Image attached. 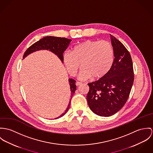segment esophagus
<instances>
[{"instance_id": "obj_1", "label": "esophagus", "mask_w": 153, "mask_h": 153, "mask_svg": "<svg viewBox=\"0 0 153 153\" xmlns=\"http://www.w3.org/2000/svg\"><path fill=\"white\" fill-rule=\"evenodd\" d=\"M82 85V83H80V82H77L76 83V85H77V86H79V85Z\"/></svg>"}]
</instances>
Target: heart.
<instances>
[{
    "mask_svg": "<svg viewBox=\"0 0 153 153\" xmlns=\"http://www.w3.org/2000/svg\"><path fill=\"white\" fill-rule=\"evenodd\" d=\"M114 60L112 45L105 40H87L76 45L70 53L63 56L64 64L68 73L74 75L80 63L79 77L85 80L99 79L104 76L111 68Z\"/></svg>",
    "mask_w": 153,
    "mask_h": 153,
    "instance_id": "heart-1",
    "label": "heart"
}]
</instances>
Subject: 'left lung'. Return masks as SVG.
Segmentation results:
<instances>
[{
	"label": "left lung",
	"mask_w": 153,
	"mask_h": 153,
	"mask_svg": "<svg viewBox=\"0 0 153 153\" xmlns=\"http://www.w3.org/2000/svg\"><path fill=\"white\" fill-rule=\"evenodd\" d=\"M114 59L108 72L88 84L87 100L90 110L102 117L114 115L127 102L134 82L131 55L125 46L110 34Z\"/></svg>",
	"instance_id": "obj_1"
}]
</instances>
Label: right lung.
I'll use <instances>...</instances> for the list:
<instances>
[{"instance_id": "add662e5", "label": "right lung", "mask_w": 153, "mask_h": 153, "mask_svg": "<svg viewBox=\"0 0 153 153\" xmlns=\"http://www.w3.org/2000/svg\"><path fill=\"white\" fill-rule=\"evenodd\" d=\"M71 41V39H68L65 37H54V36H46L43 37V39L39 40L37 42L34 43L31 46H30L26 51L25 52L24 55L23 56V59H24L26 56L29 54H31L32 53L40 50H47L49 51L54 54H55L63 63V53L66 51V49L68 48L70 42ZM76 81L72 79H68V83L70 85V98L71 99L76 90V85H75ZM70 101L68 103V106L65 112L62 113L60 116L57 117L55 119H59L60 117L63 116L68 111V108L70 107Z\"/></svg>"}]
</instances>
